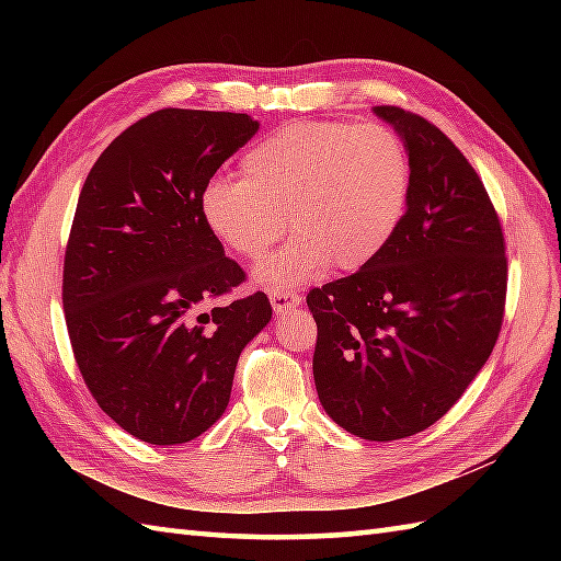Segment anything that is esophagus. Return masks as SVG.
<instances>
[{
	"label": "esophagus",
	"instance_id": "1",
	"mask_svg": "<svg viewBox=\"0 0 561 561\" xmlns=\"http://www.w3.org/2000/svg\"><path fill=\"white\" fill-rule=\"evenodd\" d=\"M270 301H272L274 313L284 316V313H289V311H296V308L301 306V294L277 289V291H270Z\"/></svg>",
	"mask_w": 561,
	"mask_h": 561
}]
</instances>
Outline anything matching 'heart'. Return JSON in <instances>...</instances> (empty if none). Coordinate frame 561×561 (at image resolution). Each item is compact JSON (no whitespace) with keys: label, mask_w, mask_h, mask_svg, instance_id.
Here are the masks:
<instances>
[{"label":"heart","mask_w":561,"mask_h":561,"mask_svg":"<svg viewBox=\"0 0 561 561\" xmlns=\"http://www.w3.org/2000/svg\"><path fill=\"white\" fill-rule=\"evenodd\" d=\"M410 185L408 149L390 127L304 121L250 147L241 181L214 178L199 209L211 236L250 262L289 226V245L255 270L257 284L277 291L328 265H368L400 226Z\"/></svg>","instance_id":"heart-1"}]
</instances>
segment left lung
<instances>
[{"label": "left lung", "mask_w": 561, "mask_h": 561, "mask_svg": "<svg viewBox=\"0 0 561 561\" xmlns=\"http://www.w3.org/2000/svg\"><path fill=\"white\" fill-rule=\"evenodd\" d=\"M374 113L408 149V209L368 265L306 304L320 404L354 436L396 440L438 422L490 359L508 267L502 221L460 149L422 115Z\"/></svg>", "instance_id": "obj_1"}]
</instances>
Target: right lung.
<instances>
[{"label": "right lung", "mask_w": 561, "mask_h": 561, "mask_svg": "<svg viewBox=\"0 0 561 561\" xmlns=\"http://www.w3.org/2000/svg\"><path fill=\"white\" fill-rule=\"evenodd\" d=\"M257 127L245 113L157 111L81 187L62 274L69 342L99 408L147 444H187L219 420L238 356L272 318L262 291L205 311L245 272L199 199Z\"/></svg>", "instance_id": "right-lung-1"}]
</instances>
